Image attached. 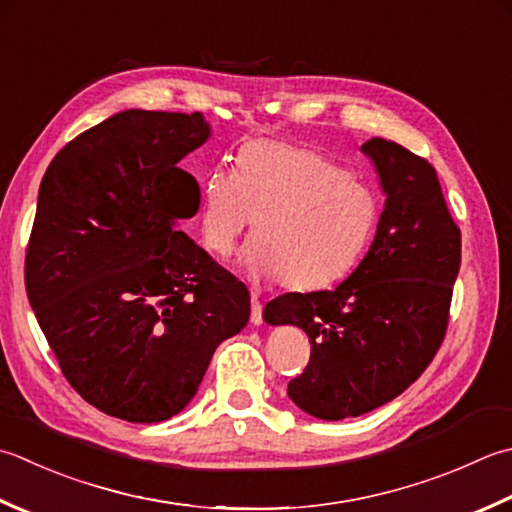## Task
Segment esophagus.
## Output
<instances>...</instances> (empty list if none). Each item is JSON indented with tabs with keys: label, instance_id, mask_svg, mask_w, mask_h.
<instances>
[{
	"label": "esophagus",
	"instance_id": "esophagus-1",
	"mask_svg": "<svg viewBox=\"0 0 512 512\" xmlns=\"http://www.w3.org/2000/svg\"><path fill=\"white\" fill-rule=\"evenodd\" d=\"M264 306H262V302H259L257 299V295H253L250 297V322H253L255 326H259L264 322Z\"/></svg>",
	"mask_w": 512,
	"mask_h": 512
}]
</instances>
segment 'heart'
I'll return each instance as SVG.
<instances>
[{"label":"heart","instance_id":"heart-1","mask_svg":"<svg viewBox=\"0 0 512 512\" xmlns=\"http://www.w3.org/2000/svg\"><path fill=\"white\" fill-rule=\"evenodd\" d=\"M255 222L250 275L315 290L359 264L377 230L379 202L322 150L250 142L239 150L235 173L217 168L204 177L199 235L210 255L226 259Z\"/></svg>","mask_w":512,"mask_h":512}]
</instances>
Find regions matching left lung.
<instances>
[{
    "instance_id": "obj_1",
    "label": "left lung",
    "mask_w": 512,
    "mask_h": 512,
    "mask_svg": "<svg viewBox=\"0 0 512 512\" xmlns=\"http://www.w3.org/2000/svg\"><path fill=\"white\" fill-rule=\"evenodd\" d=\"M362 150L386 193L366 257L337 288L286 293L264 308L270 326L308 335V366L288 395L328 422L370 413L417 382L446 337L462 264V230L435 166L382 137Z\"/></svg>"
}]
</instances>
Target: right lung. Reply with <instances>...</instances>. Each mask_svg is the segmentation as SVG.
<instances>
[{
  "instance_id": "1",
  "label": "right lung",
  "mask_w": 512,
  "mask_h": 512,
  "mask_svg": "<svg viewBox=\"0 0 512 512\" xmlns=\"http://www.w3.org/2000/svg\"><path fill=\"white\" fill-rule=\"evenodd\" d=\"M208 135L202 113L124 110L59 150L39 186L28 302L68 384L110 417L177 415L248 324V288L177 230L199 208L177 164Z\"/></svg>"
}]
</instances>
